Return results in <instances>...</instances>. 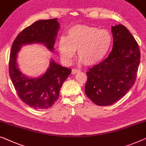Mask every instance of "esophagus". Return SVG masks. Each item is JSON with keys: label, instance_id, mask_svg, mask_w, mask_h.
<instances>
[{"label": "esophagus", "instance_id": "obj_1", "mask_svg": "<svg viewBox=\"0 0 146 146\" xmlns=\"http://www.w3.org/2000/svg\"><path fill=\"white\" fill-rule=\"evenodd\" d=\"M80 70H76V69H72V74H76L78 72H80Z\"/></svg>", "mask_w": 146, "mask_h": 146}]
</instances>
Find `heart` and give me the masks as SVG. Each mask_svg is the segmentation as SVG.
<instances>
[{
	"label": "heart",
	"instance_id": "heart-1",
	"mask_svg": "<svg viewBox=\"0 0 146 146\" xmlns=\"http://www.w3.org/2000/svg\"><path fill=\"white\" fill-rule=\"evenodd\" d=\"M112 36L106 29L87 25H76L67 31L66 37H61L58 49L65 63L71 62L77 50L78 60L88 66L98 64L103 60L112 44Z\"/></svg>",
	"mask_w": 146,
	"mask_h": 146
}]
</instances>
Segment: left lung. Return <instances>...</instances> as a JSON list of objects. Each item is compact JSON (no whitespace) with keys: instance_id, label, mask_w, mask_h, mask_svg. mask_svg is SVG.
Listing matches in <instances>:
<instances>
[{"instance_id":"left-lung-1","label":"left lung","mask_w":146,"mask_h":146,"mask_svg":"<svg viewBox=\"0 0 146 146\" xmlns=\"http://www.w3.org/2000/svg\"><path fill=\"white\" fill-rule=\"evenodd\" d=\"M111 28L112 51L86 72L85 93L99 106L113 105L125 96L134 84L140 61V48L128 29L121 24Z\"/></svg>"}]
</instances>
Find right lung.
I'll list each match as a JSON object with an SVG mask.
<instances>
[{
	"label": "right lung",
	"instance_id": "add662e5",
	"mask_svg": "<svg viewBox=\"0 0 146 146\" xmlns=\"http://www.w3.org/2000/svg\"><path fill=\"white\" fill-rule=\"evenodd\" d=\"M59 28L56 18L38 20L21 31L12 43L9 60L10 79L21 100L35 109L52 106L72 70L50 60L45 74L38 78H29L19 69L17 54L23 46L34 43L43 44L50 51H53Z\"/></svg>",
	"mask_w": 146,
	"mask_h": 146
}]
</instances>
